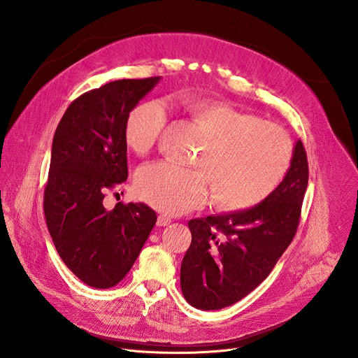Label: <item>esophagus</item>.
I'll return each instance as SVG.
<instances>
[{"instance_id": "1", "label": "esophagus", "mask_w": 358, "mask_h": 358, "mask_svg": "<svg viewBox=\"0 0 358 358\" xmlns=\"http://www.w3.org/2000/svg\"><path fill=\"white\" fill-rule=\"evenodd\" d=\"M171 223V217H168L165 215H159L158 216V220H157V224L158 227H166V224Z\"/></svg>"}]
</instances>
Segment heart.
Listing matches in <instances>:
<instances>
[{"label":"heart","instance_id":"heart-1","mask_svg":"<svg viewBox=\"0 0 358 358\" xmlns=\"http://www.w3.org/2000/svg\"><path fill=\"white\" fill-rule=\"evenodd\" d=\"M208 142L196 158L200 168L169 161L145 165L136 176V192L152 208L181 215L206 204L210 196L224 210H247L266 201L286 178L293 161L287 131L251 113L209 99L181 101ZM164 100L146 101L130 111L124 139L136 154L152 149L168 122Z\"/></svg>","mask_w":358,"mask_h":358}]
</instances>
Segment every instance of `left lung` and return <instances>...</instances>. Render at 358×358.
I'll return each instance as SVG.
<instances>
[{
    "instance_id": "obj_1",
    "label": "left lung",
    "mask_w": 358,
    "mask_h": 358,
    "mask_svg": "<svg viewBox=\"0 0 358 358\" xmlns=\"http://www.w3.org/2000/svg\"><path fill=\"white\" fill-rule=\"evenodd\" d=\"M302 141L278 189L252 209L192 219V245L181 262V290L201 310L231 306L267 278L293 241L308 187Z\"/></svg>"
}]
</instances>
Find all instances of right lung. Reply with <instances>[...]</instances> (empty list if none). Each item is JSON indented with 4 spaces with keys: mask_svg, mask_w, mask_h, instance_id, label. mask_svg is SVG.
Instances as JSON below:
<instances>
[{
    "mask_svg": "<svg viewBox=\"0 0 358 358\" xmlns=\"http://www.w3.org/2000/svg\"><path fill=\"white\" fill-rule=\"evenodd\" d=\"M159 80H119L91 90L69 104L55 131L46 224L65 266L94 289L124 278L157 223L145 203L120 201L107 210L103 200L127 178V116Z\"/></svg>",
    "mask_w": 358,
    "mask_h": 358,
    "instance_id": "obj_1",
    "label": "right lung"
}]
</instances>
